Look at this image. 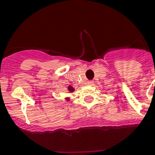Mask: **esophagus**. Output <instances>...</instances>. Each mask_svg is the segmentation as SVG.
Wrapping results in <instances>:
<instances>
[{"label":"esophagus","instance_id":"obj_1","mask_svg":"<svg viewBox=\"0 0 155 155\" xmlns=\"http://www.w3.org/2000/svg\"><path fill=\"white\" fill-rule=\"evenodd\" d=\"M87 84L89 85V86H91V85L93 84V82H92V80H90V81H87Z\"/></svg>","mask_w":155,"mask_h":155}]
</instances>
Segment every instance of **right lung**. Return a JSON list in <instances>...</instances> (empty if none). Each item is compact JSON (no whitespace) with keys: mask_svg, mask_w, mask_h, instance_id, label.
Masks as SVG:
<instances>
[{"mask_svg":"<svg viewBox=\"0 0 155 155\" xmlns=\"http://www.w3.org/2000/svg\"><path fill=\"white\" fill-rule=\"evenodd\" d=\"M68 91H69V92H74V87H72V86H69V87H68ZM67 101H69V98H67Z\"/></svg>","mask_w":155,"mask_h":155,"instance_id":"right-lung-1","label":"right lung"}]
</instances>
